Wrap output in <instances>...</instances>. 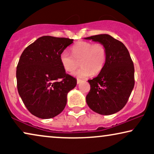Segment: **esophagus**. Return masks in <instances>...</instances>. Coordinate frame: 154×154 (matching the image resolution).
Instances as JSON below:
<instances>
[{
    "label": "esophagus",
    "instance_id": "obj_1",
    "mask_svg": "<svg viewBox=\"0 0 154 154\" xmlns=\"http://www.w3.org/2000/svg\"><path fill=\"white\" fill-rule=\"evenodd\" d=\"M81 81H81V79H77V83H78V84H79L80 83H81Z\"/></svg>",
    "mask_w": 154,
    "mask_h": 154
}]
</instances>
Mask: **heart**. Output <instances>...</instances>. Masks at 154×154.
Segmentation results:
<instances>
[{"instance_id": "1", "label": "heart", "mask_w": 154, "mask_h": 154, "mask_svg": "<svg viewBox=\"0 0 154 154\" xmlns=\"http://www.w3.org/2000/svg\"><path fill=\"white\" fill-rule=\"evenodd\" d=\"M72 54L64 50L61 53V64L66 72L72 73L79 66L81 68L74 74L78 78L97 75L103 70L106 61V49L102 43L79 41L71 48Z\"/></svg>"}]
</instances>
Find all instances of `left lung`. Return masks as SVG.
I'll list each match as a JSON object with an SVG mask.
<instances>
[{"label":"left lung","instance_id":"8db88e82","mask_svg":"<svg viewBox=\"0 0 154 154\" xmlns=\"http://www.w3.org/2000/svg\"><path fill=\"white\" fill-rule=\"evenodd\" d=\"M99 42L106 49V61L97 76L88 80L90 90L86 96L88 106L101 115H111L125 106L134 85V64L122 42L108 34L85 38Z\"/></svg>","mask_w":154,"mask_h":154}]
</instances>
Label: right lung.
I'll return each instance as SVG.
<instances>
[{
  "label": "right lung",
  "instance_id": "right-lung-1",
  "mask_svg": "<svg viewBox=\"0 0 154 154\" xmlns=\"http://www.w3.org/2000/svg\"><path fill=\"white\" fill-rule=\"evenodd\" d=\"M73 40L45 35L25 48L17 66V90L25 106L40 119L54 118L64 110L67 94L76 85L60 56Z\"/></svg>",
  "mask_w": 154,
  "mask_h": 154
}]
</instances>
